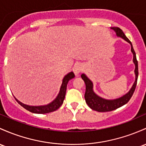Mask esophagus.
<instances>
[{
  "label": "esophagus",
  "mask_w": 146,
  "mask_h": 146,
  "mask_svg": "<svg viewBox=\"0 0 146 146\" xmlns=\"http://www.w3.org/2000/svg\"><path fill=\"white\" fill-rule=\"evenodd\" d=\"M82 70H83V67L81 64H76L73 68V72H74L75 75H76V76H79V74L81 73Z\"/></svg>",
  "instance_id": "esophagus-1"
}]
</instances>
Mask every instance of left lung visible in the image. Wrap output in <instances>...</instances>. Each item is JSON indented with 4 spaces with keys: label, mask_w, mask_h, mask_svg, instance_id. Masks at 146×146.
<instances>
[{
    "label": "left lung",
    "mask_w": 146,
    "mask_h": 146,
    "mask_svg": "<svg viewBox=\"0 0 146 146\" xmlns=\"http://www.w3.org/2000/svg\"><path fill=\"white\" fill-rule=\"evenodd\" d=\"M111 29L116 33V36H118V37L122 38L123 39H124L125 41H126L131 45V52L133 54V62H134V65H135V69H134L135 81H134V84H132V87L129 89V91L127 93H126L125 95L122 96L121 97L118 98L109 100V99H105L99 96L98 95H97L94 92V84H93L92 81L84 73H82L81 75V78H82V80H84L86 84V91L85 94H84L85 101L88 105V106L90 107L91 110L99 112L113 111V110H116V109L119 108V107H122L123 105L127 103V102L130 100L131 97L132 96L134 90H135L137 83V78H138L139 75L138 62L137 60L135 51L134 50L131 41L126 37L125 35L123 33L121 29L117 28V27H113V28H111Z\"/></svg>",
    "instance_id": "obj_1"
}]
</instances>
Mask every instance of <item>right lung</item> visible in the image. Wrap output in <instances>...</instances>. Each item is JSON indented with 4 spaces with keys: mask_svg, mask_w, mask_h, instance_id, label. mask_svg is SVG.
I'll list each match as a JSON object with an SVG mask.
<instances>
[{
    "mask_svg": "<svg viewBox=\"0 0 146 146\" xmlns=\"http://www.w3.org/2000/svg\"><path fill=\"white\" fill-rule=\"evenodd\" d=\"M73 78H75V74L73 73V72L72 71L67 73V74L64 77L63 80H62V85H61L60 91H59V94H57V97H56L52 102L47 104V105H39V106H31V105H25V104L23 103V102H20L19 100H17L15 97H14V98H15L16 100L18 102L19 105H21L23 108L28 110V111L33 112V113H50V112H52L55 111V110H57V109L60 108V107L63 104L66 95V91L67 84H68V81H69L70 80L73 79Z\"/></svg>",
    "mask_w": 146,
    "mask_h": 146,
    "instance_id": "add662e5",
    "label": "right lung"
}]
</instances>
